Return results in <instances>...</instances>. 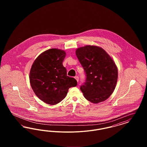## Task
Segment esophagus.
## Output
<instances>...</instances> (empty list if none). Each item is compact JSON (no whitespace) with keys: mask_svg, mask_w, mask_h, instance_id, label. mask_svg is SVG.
I'll return each instance as SVG.
<instances>
[{"mask_svg":"<svg viewBox=\"0 0 147 147\" xmlns=\"http://www.w3.org/2000/svg\"><path fill=\"white\" fill-rule=\"evenodd\" d=\"M75 79L77 80V82H78V81H79V77L76 76V77H75Z\"/></svg>","mask_w":147,"mask_h":147,"instance_id":"1","label":"esophagus"}]
</instances>
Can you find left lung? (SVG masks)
Listing matches in <instances>:
<instances>
[{"mask_svg": "<svg viewBox=\"0 0 147 147\" xmlns=\"http://www.w3.org/2000/svg\"><path fill=\"white\" fill-rule=\"evenodd\" d=\"M76 53L86 75L85 82L80 86L84 97L94 104L105 101L117 84L118 70L114 61L104 49L98 46L80 47Z\"/></svg>", "mask_w": 147, "mask_h": 147, "instance_id": "left-lung-1", "label": "left lung"}]
</instances>
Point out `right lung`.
I'll list each match as a JSON object with an SVG mask.
<instances>
[{"label": "right lung", "instance_id": "right-lung-1", "mask_svg": "<svg viewBox=\"0 0 147 147\" xmlns=\"http://www.w3.org/2000/svg\"><path fill=\"white\" fill-rule=\"evenodd\" d=\"M65 52L52 49L35 59L30 73V82L36 95L49 105H56L66 96L68 89L76 86L77 80L67 75L63 65Z\"/></svg>", "mask_w": 147, "mask_h": 147}]
</instances>
